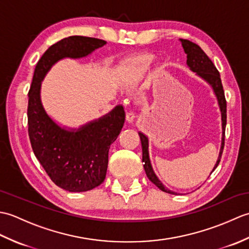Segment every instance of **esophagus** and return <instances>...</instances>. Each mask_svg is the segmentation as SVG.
<instances>
[{
  "label": "esophagus",
  "mask_w": 249,
  "mask_h": 249,
  "mask_svg": "<svg viewBox=\"0 0 249 249\" xmlns=\"http://www.w3.org/2000/svg\"><path fill=\"white\" fill-rule=\"evenodd\" d=\"M135 120V114L133 112H127L126 113V121L128 122V123H131V122H134Z\"/></svg>",
  "instance_id": "34e87169"
}]
</instances>
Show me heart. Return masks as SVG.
Instances as JSON below:
<instances>
[{
	"label": "heart",
	"instance_id": "1",
	"mask_svg": "<svg viewBox=\"0 0 249 249\" xmlns=\"http://www.w3.org/2000/svg\"><path fill=\"white\" fill-rule=\"evenodd\" d=\"M154 55L151 53L140 54L128 60L124 65V81L128 86L138 84L150 71Z\"/></svg>",
	"mask_w": 249,
	"mask_h": 249
}]
</instances>
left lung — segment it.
I'll use <instances>...</instances> for the list:
<instances>
[{"instance_id": "left-lung-1", "label": "left lung", "mask_w": 249, "mask_h": 249, "mask_svg": "<svg viewBox=\"0 0 249 249\" xmlns=\"http://www.w3.org/2000/svg\"><path fill=\"white\" fill-rule=\"evenodd\" d=\"M179 40H181L185 53L187 54V61H186L187 65L189 66L190 70L195 72H197L198 76L204 79V80L213 88L214 93L218 100L220 111H221L223 138H221V146H220L218 160L216 161L215 167L213 168V171H214L220 161V158H221V155H223V150L225 146V129H226V124H227V102L225 97L224 88H223V84H221L219 71L213 64V62L210 60V57L205 54V52L201 49L197 44L193 43V41H190L188 39H179ZM139 136H140L141 145H142V162H144L143 167L146 173V177L149 178V179L153 184H155L158 188L162 190V192L171 194V195H177L176 193L171 192V190H169L168 188L163 186L162 183L155 176L154 171H153V168L150 161V156H149V140H147V137L142 133H139Z\"/></svg>"}]
</instances>
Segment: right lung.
I'll return each mask as SVG.
<instances>
[{
	"label": "right lung",
	"instance_id": "obj_1",
	"mask_svg": "<svg viewBox=\"0 0 249 249\" xmlns=\"http://www.w3.org/2000/svg\"><path fill=\"white\" fill-rule=\"evenodd\" d=\"M106 45L103 39L70 36L49 47L36 64L29 91L28 125L32 149L51 181L72 193L88 192L104 182L110 145L125 121L122 106L79 129L61 128L40 102V82L51 66L64 57L87 56Z\"/></svg>",
	"mask_w": 249,
	"mask_h": 249
}]
</instances>
